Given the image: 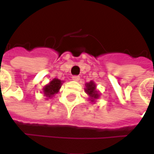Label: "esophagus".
I'll return each instance as SVG.
<instances>
[{"label":"esophagus","instance_id":"1","mask_svg":"<svg viewBox=\"0 0 154 154\" xmlns=\"http://www.w3.org/2000/svg\"><path fill=\"white\" fill-rule=\"evenodd\" d=\"M79 79H80V77H79V76H73V77H72V80H73V81H78Z\"/></svg>","mask_w":154,"mask_h":154}]
</instances>
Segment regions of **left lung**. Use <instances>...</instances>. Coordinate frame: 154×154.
Listing matches in <instances>:
<instances>
[{
	"instance_id": "obj_1",
	"label": "left lung",
	"mask_w": 154,
	"mask_h": 154,
	"mask_svg": "<svg viewBox=\"0 0 154 154\" xmlns=\"http://www.w3.org/2000/svg\"><path fill=\"white\" fill-rule=\"evenodd\" d=\"M86 87L87 88L85 89V91L87 92V94L92 98V100L94 99H97L99 97V94H97V91L95 89V84L93 82H88L86 84ZM93 101V100H92Z\"/></svg>"
}]
</instances>
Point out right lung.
I'll use <instances>...</instances> for the list:
<instances>
[{
	"label": "right lung",
	"instance_id": "right-lung-1",
	"mask_svg": "<svg viewBox=\"0 0 154 154\" xmlns=\"http://www.w3.org/2000/svg\"><path fill=\"white\" fill-rule=\"evenodd\" d=\"M61 84H62V82H61L60 80H59L57 78L53 79L43 88L44 94H46V96H48V97H53L56 93L59 92V89L60 88Z\"/></svg>",
	"mask_w": 154,
	"mask_h": 154
}]
</instances>
